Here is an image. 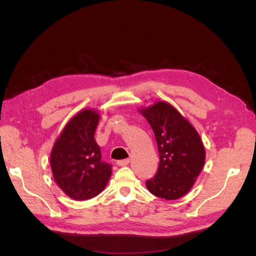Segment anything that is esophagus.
<instances>
[{"label":"esophagus","instance_id":"esophagus-1","mask_svg":"<svg viewBox=\"0 0 256 256\" xmlns=\"http://www.w3.org/2000/svg\"><path fill=\"white\" fill-rule=\"evenodd\" d=\"M128 162H130V160H118L116 164L118 166H126L128 165Z\"/></svg>","mask_w":256,"mask_h":256}]
</instances>
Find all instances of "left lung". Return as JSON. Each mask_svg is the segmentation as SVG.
Segmentation results:
<instances>
[{
    "mask_svg": "<svg viewBox=\"0 0 256 256\" xmlns=\"http://www.w3.org/2000/svg\"><path fill=\"white\" fill-rule=\"evenodd\" d=\"M153 128L160 165L154 178L146 182L156 197L176 200L192 188L202 170L206 150L197 130L166 101L138 108Z\"/></svg>",
    "mask_w": 256,
    "mask_h": 256,
    "instance_id": "1",
    "label": "left lung"
}]
</instances>
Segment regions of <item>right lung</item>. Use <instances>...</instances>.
<instances>
[{"label":"right lung","mask_w":256,"mask_h":256,"mask_svg":"<svg viewBox=\"0 0 256 256\" xmlns=\"http://www.w3.org/2000/svg\"><path fill=\"white\" fill-rule=\"evenodd\" d=\"M100 112L86 108L64 125L54 143L50 167L57 186L74 200H88L106 188L111 166L101 160L94 140Z\"/></svg>","instance_id":"right-lung-1"}]
</instances>
